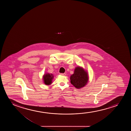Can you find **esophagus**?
<instances>
[{"mask_svg": "<svg viewBox=\"0 0 131 131\" xmlns=\"http://www.w3.org/2000/svg\"><path fill=\"white\" fill-rule=\"evenodd\" d=\"M60 75H63V76H65V75H66V74L65 73H61L60 74Z\"/></svg>", "mask_w": 131, "mask_h": 131, "instance_id": "obj_1", "label": "esophagus"}]
</instances>
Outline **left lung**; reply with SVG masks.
<instances>
[{
  "label": "left lung",
  "instance_id": "left-lung-1",
  "mask_svg": "<svg viewBox=\"0 0 131 131\" xmlns=\"http://www.w3.org/2000/svg\"><path fill=\"white\" fill-rule=\"evenodd\" d=\"M71 83L75 88L80 89L87 84L89 79L88 72L81 67H77L70 76Z\"/></svg>",
  "mask_w": 131,
  "mask_h": 131
}]
</instances>
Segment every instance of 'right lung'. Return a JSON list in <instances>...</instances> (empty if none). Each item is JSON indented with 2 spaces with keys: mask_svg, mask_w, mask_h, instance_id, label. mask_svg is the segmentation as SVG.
<instances>
[{
  "mask_svg": "<svg viewBox=\"0 0 131 131\" xmlns=\"http://www.w3.org/2000/svg\"><path fill=\"white\" fill-rule=\"evenodd\" d=\"M54 75L51 73H45L42 76L43 82L47 85H50L52 83V81L54 78Z\"/></svg>",
  "mask_w": 131,
  "mask_h": 131,
  "instance_id": "1",
  "label": "right lung"
}]
</instances>
